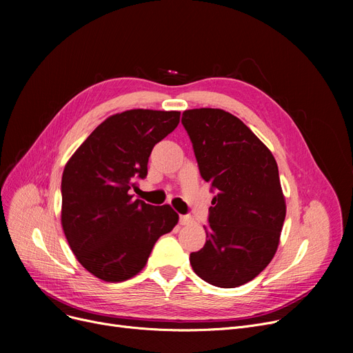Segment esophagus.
Returning a JSON list of instances; mask_svg holds the SVG:
<instances>
[{
	"label": "esophagus",
	"mask_w": 353,
	"mask_h": 353,
	"mask_svg": "<svg viewBox=\"0 0 353 353\" xmlns=\"http://www.w3.org/2000/svg\"><path fill=\"white\" fill-rule=\"evenodd\" d=\"M179 223H180L181 226L190 225V223H192V217H190V216H188V214H180V217H179Z\"/></svg>",
	"instance_id": "obj_1"
}]
</instances>
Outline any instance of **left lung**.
Wrapping results in <instances>:
<instances>
[{
	"instance_id": "obj_1",
	"label": "left lung",
	"mask_w": 353,
	"mask_h": 353,
	"mask_svg": "<svg viewBox=\"0 0 353 353\" xmlns=\"http://www.w3.org/2000/svg\"><path fill=\"white\" fill-rule=\"evenodd\" d=\"M181 124L200 176L216 193L206 243L190 253V265L213 286L245 285L270 263L279 245L286 205L277 163L252 130L225 110H186Z\"/></svg>"
}]
</instances>
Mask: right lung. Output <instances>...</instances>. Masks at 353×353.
I'll return each instance as SVG.
<instances>
[{"instance_id": "add662e5", "label": "right lung", "mask_w": 353, "mask_h": 353, "mask_svg": "<svg viewBox=\"0 0 353 353\" xmlns=\"http://www.w3.org/2000/svg\"><path fill=\"white\" fill-rule=\"evenodd\" d=\"M180 111L128 110L103 121L65 164L61 225L77 261L105 282L137 274L157 239L173 230L169 206L133 200L153 147L170 134Z\"/></svg>"}]
</instances>
